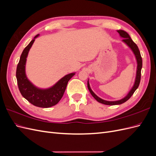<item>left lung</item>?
Masks as SVG:
<instances>
[{
	"instance_id": "8db88e82",
	"label": "left lung",
	"mask_w": 156,
	"mask_h": 156,
	"mask_svg": "<svg viewBox=\"0 0 156 156\" xmlns=\"http://www.w3.org/2000/svg\"><path fill=\"white\" fill-rule=\"evenodd\" d=\"M117 32L119 33L120 36L124 38L123 40H122V41H123L124 43L132 50V51H133V53H134V55L135 56L136 62H137V67H136V73L135 81V83L133 84V87H132V88L131 89V90L129 92L128 94H127V96L126 97H124V98H122V99H121V100H118V101H109L104 100H103V99L99 98L92 90V89L90 88V87L89 82L88 81V83H87L88 88L90 92V94H92V96L94 98H95L98 102L103 103V104H105V105H120V104H122V103H123L126 102V101L129 100V99L131 97V96L133 95V93L135 92V91L139 87V85L140 84V81L141 69H142V66H143V60H142V57H141V55H140V51H139V49L138 48L137 45H136V44L134 43V41L131 40L129 35L127 34L126 32H125L124 30H117Z\"/></svg>"
}]
</instances>
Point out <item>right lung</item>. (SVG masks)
Instances as JSON below:
<instances>
[{
    "instance_id": "1",
    "label": "right lung",
    "mask_w": 156,
    "mask_h": 156,
    "mask_svg": "<svg viewBox=\"0 0 156 156\" xmlns=\"http://www.w3.org/2000/svg\"><path fill=\"white\" fill-rule=\"evenodd\" d=\"M37 36L39 34H37L23 50L17 66L16 78L19 90L27 101L36 107L48 108L59 102L64 95L68 81L75 73L65 75L51 88L41 89L35 87L27 77L25 65L29 50Z\"/></svg>"
}]
</instances>
